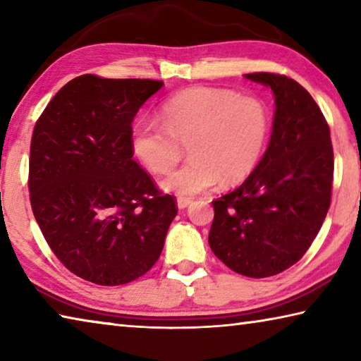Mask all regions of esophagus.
Wrapping results in <instances>:
<instances>
[{"instance_id": "obj_1", "label": "esophagus", "mask_w": 361, "mask_h": 361, "mask_svg": "<svg viewBox=\"0 0 361 361\" xmlns=\"http://www.w3.org/2000/svg\"><path fill=\"white\" fill-rule=\"evenodd\" d=\"M191 204H192V200L189 197H178V199H176V205H178L180 210H185L186 207H189Z\"/></svg>"}]
</instances>
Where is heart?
Wrapping results in <instances>:
<instances>
[{
    "label": "heart",
    "mask_w": 361,
    "mask_h": 361,
    "mask_svg": "<svg viewBox=\"0 0 361 361\" xmlns=\"http://www.w3.org/2000/svg\"><path fill=\"white\" fill-rule=\"evenodd\" d=\"M162 124L138 121L130 146L152 173H166L188 146L189 161L162 180V188L188 197L218 185H235L258 166L269 135L262 100L234 90L191 87L169 99Z\"/></svg>",
    "instance_id": "heart-1"
}]
</instances>
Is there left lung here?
<instances>
[{
    "instance_id": "1",
    "label": "left lung",
    "mask_w": 361,
    "mask_h": 361,
    "mask_svg": "<svg viewBox=\"0 0 361 361\" xmlns=\"http://www.w3.org/2000/svg\"><path fill=\"white\" fill-rule=\"evenodd\" d=\"M245 78L272 89V135L248 178L212 202L209 243L234 272L262 279L298 262L319 234L331 204L334 159L328 122L301 84L276 73Z\"/></svg>"
}]
</instances>
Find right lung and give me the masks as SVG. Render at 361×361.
Listing matches in <instances>:
<instances>
[{"label": "right lung", "mask_w": 361, "mask_h": 361, "mask_svg": "<svg viewBox=\"0 0 361 361\" xmlns=\"http://www.w3.org/2000/svg\"><path fill=\"white\" fill-rule=\"evenodd\" d=\"M164 85L71 79L36 121L28 189L49 247L75 276L103 286L142 277L161 256L175 197L133 161L132 122Z\"/></svg>", "instance_id": "1"}]
</instances>
